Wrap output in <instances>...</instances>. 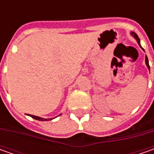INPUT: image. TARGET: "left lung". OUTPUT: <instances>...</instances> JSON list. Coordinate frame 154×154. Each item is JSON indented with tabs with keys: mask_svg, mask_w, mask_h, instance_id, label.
Wrapping results in <instances>:
<instances>
[{
	"mask_svg": "<svg viewBox=\"0 0 154 154\" xmlns=\"http://www.w3.org/2000/svg\"><path fill=\"white\" fill-rule=\"evenodd\" d=\"M131 35H132L134 38V39H135V40L137 41V43H138V45H140V48L142 49V47H141V45H140V38H139V37H138V35H137V34H136L135 32H131ZM142 50H143V49H142ZM143 51H144V50H143ZM145 62H146V67H147V68H148V69L150 70V67H149V62H148V59H147V56H146Z\"/></svg>",
	"mask_w": 154,
	"mask_h": 154,
	"instance_id": "obj_1",
	"label": "left lung"
}]
</instances>
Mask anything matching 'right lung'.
Returning <instances> with one entry per match:
<instances>
[{"mask_svg": "<svg viewBox=\"0 0 154 154\" xmlns=\"http://www.w3.org/2000/svg\"><path fill=\"white\" fill-rule=\"evenodd\" d=\"M60 115H61V114H60ZM29 116H30L31 117L34 118V119H36V120H38V121H50V120L54 119V118H42V117H40V116H33V115H29ZM55 118H56V117H55Z\"/></svg>", "mask_w": 154, "mask_h": 154, "instance_id": "obj_1", "label": "right lung"}]
</instances>
